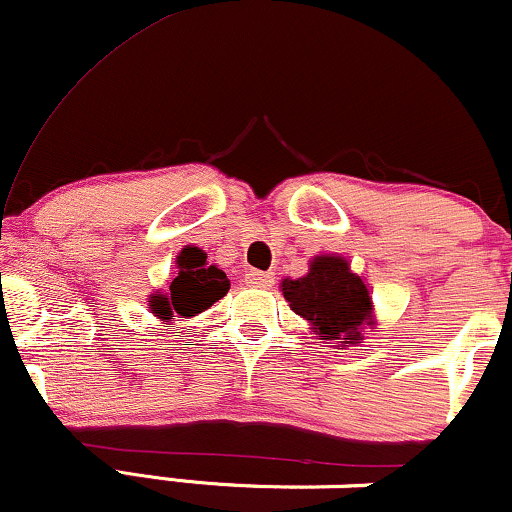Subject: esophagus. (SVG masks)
<instances>
[{"instance_id":"esophagus-1","label":"esophagus","mask_w":512,"mask_h":512,"mask_svg":"<svg viewBox=\"0 0 512 512\" xmlns=\"http://www.w3.org/2000/svg\"><path fill=\"white\" fill-rule=\"evenodd\" d=\"M245 281H248L250 286H255V289H269V286H274V274L252 269V272H248V276H245Z\"/></svg>"}]
</instances>
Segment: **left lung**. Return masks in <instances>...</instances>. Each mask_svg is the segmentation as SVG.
I'll use <instances>...</instances> for the list:
<instances>
[{
  "mask_svg": "<svg viewBox=\"0 0 512 512\" xmlns=\"http://www.w3.org/2000/svg\"><path fill=\"white\" fill-rule=\"evenodd\" d=\"M281 289L293 313L305 317L325 339H349L344 344H358L363 325H370L373 301L361 276L351 272L342 257H315L308 274L284 279Z\"/></svg>",
  "mask_w": 512,
  "mask_h": 512,
  "instance_id": "8db88e82",
  "label": "left lung"
}]
</instances>
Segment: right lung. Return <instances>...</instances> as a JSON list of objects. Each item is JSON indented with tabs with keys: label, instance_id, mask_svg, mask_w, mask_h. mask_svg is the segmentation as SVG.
Returning a JSON list of instances; mask_svg holds the SVG:
<instances>
[{
	"label": "right lung",
	"instance_id": "obj_1",
	"mask_svg": "<svg viewBox=\"0 0 512 512\" xmlns=\"http://www.w3.org/2000/svg\"><path fill=\"white\" fill-rule=\"evenodd\" d=\"M228 279L214 264H207V255L199 248H185L178 255V274L170 281V293L151 296V313L161 320L175 315L192 317L207 310L228 293Z\"/></svg>",
	"mask_w": 512,
	"mask_h": 512
}]
</instances>
